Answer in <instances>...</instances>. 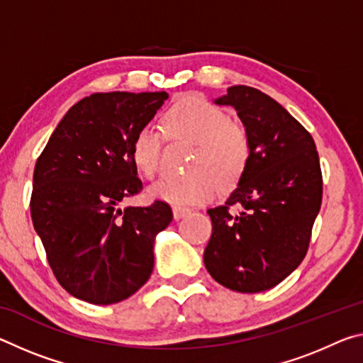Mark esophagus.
Returning <instances> with one entry per match:
<instances>
[{"instance_id":"34e87169","label":"esophagus","mask_w":363,"mask_h":363,"mask_svg":"<svg viewBox=\"0 0 363 363\" xmlns=\"http://www.w3.org/2000/svg\"><path fill=\"white\" fill-rule=\"evenodd\" d=\"M173 214H174V219H182V218H186L187 214H190V210H189V208L174 206L173 208Z\"/></svg>"}]
</instances>
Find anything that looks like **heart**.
Returning a JSON list of instances; mask_svg holds the SVG:
<instances>
[{"label": "heart", "mask_w": 363, "mask_h": 363, "mask_svg": "<svg viewBox=\"0 0 363 363\" xmlns=\"http://www.w3.org/2000/svg\"><path fill=\"white\" fill-rule=\"evenodd\" d=\"M171 138L195 144L190 174L181 179L163 177L149 189L152 199L174 206H196L216 199L219 187L232 189L240 181L250 160V139L245 128L229 120L223 108L203 97L187 96L164 118ZM162 133L145 125L133 140V162L147 177L157 173Z\"/></svg>", "instance_id": "b5f03b06"}]
</instances>
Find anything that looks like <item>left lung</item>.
I'll return each instance as SVG.
<instances>
[{"label": "left lung", "instance_id": "left-lung-1", "mask_svg": "<svg viewBox=\"0 0 363 363\" xmlns=\"http://www.w3.org/2000/svg\"><path fill=\"white\" fill-rule=\"evenodd\" d=\"M235 108L250 139V160L223 206L210 208L211 238L203 255L211 277L240 293L279 285L309 247L322 205V171L306 128L272 97L230 86L213 101ZM230 206L241 211L232 213Z\"/></svg>", "mask_w": 363, "mask_h": 363}]
</instances>
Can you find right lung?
Wrapping results in <instances>:
<instances>
[{
  "label": "right lung",
  "instance_id": "obj_1",
  "mask_svg": "<svg viewBox=\"0 0 363 363\" xmlns=\"http://www.w3.org/2000/svg\"><path fill=\"white\" fill-rule=\"evenodd\" d=\"M168 93H97L77 102L36 160L33 227L54 275L72 296L115 304L153 270V245L173 219L168 203H120L143 189L133 140Z\"/></svg>",
  "mask_w": 363,
  "mask_h": 363
}]
</instances>
